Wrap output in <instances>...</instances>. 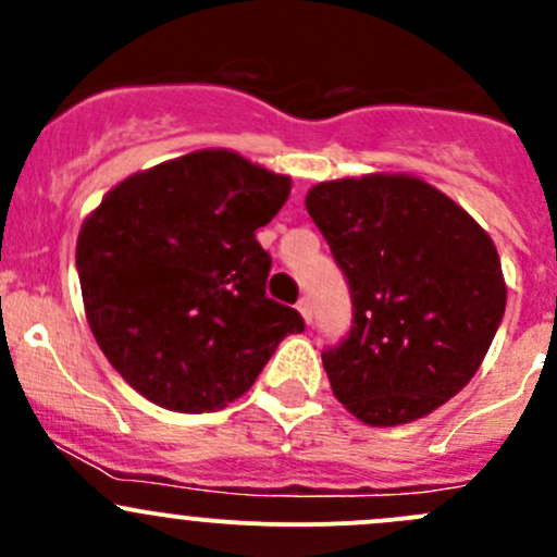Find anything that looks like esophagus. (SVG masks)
<instances>
[{
    "label": "esophagus",
    "mask_w": 557,
    "mask_h": 557,
    "mask_svg": "<svg viewBox=\"0 0 557 557\" xmlns=\"http://www.w3.org/2000/svg\"><path fill=\"white\" fill-rule=\"evenodd\" d=\"M296 310L301 312V318H305L307 323H312V305H310V299H307V296H305V299H299Z\"/></svg>",
    "instance_id": "1"
}]
</instances>
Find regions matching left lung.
<instances>
[{"label":"left lung","instance_id":"obj_1","mask_svg":"<svg viewBox=\"0 0 557 557\" xmlns=\"http://www.w3.org/2000/svg\"><path fill=\"white\" fill-rule=\"evenodd\" d=\"M307 212L352 299L323 350L334 396L369 425L434 412L480 369L507 307L493 239L450 196L409 174L318 183Z\"/></svg>","mask_w":557,"mask_h":557}]
</instances>
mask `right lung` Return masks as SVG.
<instances>
[{"label": "right lung", "mask_w": 557, "mask_h": 557, "mask_svg": "<svg viewBox=\"0 0 557 557\" xmlns=\"http://www.w3.org/2000/svg\"><path fill=\"white\" fill-rule=\"evenodd\" d=\"M290 180L232 150H196L104 196L77 237L88 325L115 372L172 412L243 396L305 320L267 296L258 245Z\"/></svg>", "instance_id": "1"}]
</instances>
